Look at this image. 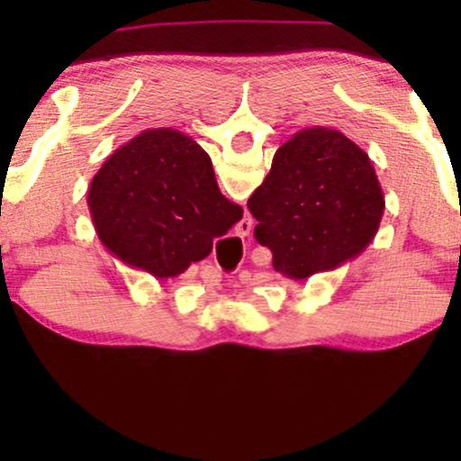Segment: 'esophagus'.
I'll return each mask as SVG.
<instances>
[{
	"mask_svg": "<svg viewBox=\"0 0 461 461\" xmlns=\"http://www.w3.org/2000/svg\"><path fill=\"white\" fill-rule=\"evenodd\" d=\"M234 234L240 238L242 245H245V249L251 247V242H253V223H251V219H245L240 225H236L234 227Z\"/></svg>",
	"mask_w": 461,
	"mask_h": 461,
	"instance_id": "obj_1",
	"label": "esophagus"
}]
</instances>
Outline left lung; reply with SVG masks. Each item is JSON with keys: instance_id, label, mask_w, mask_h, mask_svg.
<instances>
[{"instance_id": "obj_1", "label": "left lung", "mask_w": 461, "mask_h": 461, "mask_svg": "<svg viewBox=\"0 0 461 461\" xmlns=\"http://www.w3.org/2000/svg\"><path fill=\"white\" fill-rule=\"evenodd\" d=\"M253 216L258 242L294 279L336 267L375 234L356 201L297 177L279 184L271 205L253 210Z\"/></svg>"}]
</instances>
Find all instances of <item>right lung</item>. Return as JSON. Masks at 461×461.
Segmentation results:
<instances>
[{
  "mask_svg": "<svg viewBox=\"0 0 461 461\" xmlns=\"http://www.w3.org/2000/svg\"><path fill=\"white\" fill-rule=\"evenodd\" d=\"M214 212V205L190 197L177 184L156 182L108 210L102 238L108 247L134 256L156 277L208 256L223 267L242 256V245Z\"/></svg>",
  "mask_w": 461,
  "mask_h": 461,
  "instance_id": "right-lung-1",
  "label": "right lung"
}]
</instances>
